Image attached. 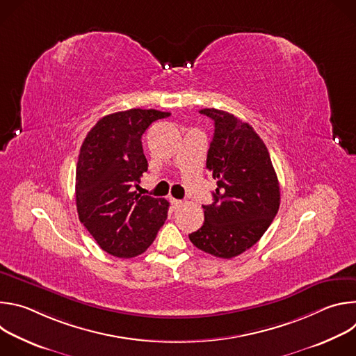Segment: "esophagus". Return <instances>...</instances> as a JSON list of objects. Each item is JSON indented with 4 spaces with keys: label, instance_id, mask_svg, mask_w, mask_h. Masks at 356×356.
<instances>
[{
    "label": "esophagus",
    "instance_id": "1",
    "mask_svg": "<svg viewBox=\"0 0 356 356\" xmlns=\"http://www.w3.org/2000/svg\"><path fill=\"white\" fill-rule=\"evenodd\" d=\"M169 200H170V202H172V206H173L175 209H179V207H181V206L184 204V202H183L181 200H177V198H173V197H170Z\"/></svg>",
    "mask_w": 356,
    "mask_h": 356
}]
</instances>
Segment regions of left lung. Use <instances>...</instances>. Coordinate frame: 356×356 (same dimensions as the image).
I'll return each instance as SVG.
<instances>
[{
    "mask_svg": "<svg viewBox=\"0 0 356 356\" xmlns=\"http://www.w3.org/2000/svg\"><path fill=\"white\" fill-rule=\"evenodd\" d=\"M214 121L207 169L217 179L204 224L188 235L198 249L231 259L255 245L280 206V187L268 147L253 128L216 108L200 111Z\"/></svg>",
    "mask_w": 356,
    "mask_h": 356,
    "instance_id": "8db88e82",
    "label": "left lung"
}]
</instances>
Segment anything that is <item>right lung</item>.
<instances>
[{
    "instance_id": "add662e5",
    "label": "right lung",
    "mask_w": 356,
    "mask_h": 356,
    "mask_svg": "<svg viewBox=\"0 0 356 356\" xmlns=\"http://www.w3.org/2000/svg\"><path fill=\"white\" fill-rule=\"evenodd\" d=\"M170 113L132 108L101 118L87 134L76 170V206L99 248L134 258L154 242L168 218L169 201L138 194L147 170L140 138Z\"/></svg>"
}]
</instances>
